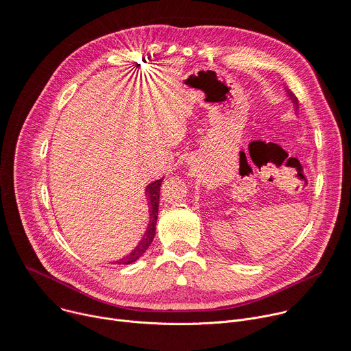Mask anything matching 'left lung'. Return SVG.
Masks as SVG:
<instances>
[{
  "label": "left lung",
  "mask_w": 351,
  "mask_h": 351,
  "mask_svg": "<svg viewBox=\"0 0 351 351\" xmlns=\"http://www.w3.org/2000/svg\"><path fill=\"white\" fill-rule=\"evenodd\" d=\"M287 94H288V97L292 99V102L295 104V106H296V110H298V108H299V105H298V102H299V101H298V98H296V97H295V95H293V94H292L289 90H287Z\"/></svg>",
  "instance_id": "left-lung-1"
}]
</instances>
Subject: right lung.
<instances>
[{"label": "right lung", "mask_w": 351, "mask_h": 351, "mask_svg": "<svg viewBox=\"0 0 351 351\" xmlns=\"http://www.w3.org/2000/svg\"><path fill=\"white\" fill-rule=\"evenodd\" d=\"M162 181L156 180L154 182H151L147 189H145V195L148 197V204H149V224L147 227V231L143 237V239L139 241V243L124 257H121L120 260L114 261L113 264H131L134 261H136L139 257H141L147 249L151 246L155 234H156V221H158V213H159V197H160V186H162Z\"/></svg>", "instance_id": "add662e5"}]
</instances>
